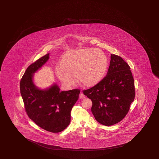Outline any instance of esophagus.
<instances>
[{"instance_id":"obj_1","label":"esophagus","mask_w":159,"mask_h":159,"mask_svg":"<svg viewBox=\"0 0 159 159\" xmlns=\"http://www.w3.org/2000/svg\"><path fill=\"white\" fill-rule=\"evenodd\" d=\"M79 97H80V99H82L86 98V96H85V95H84L82 93H80V96H79Z\"/></svg>"}]
</instances>
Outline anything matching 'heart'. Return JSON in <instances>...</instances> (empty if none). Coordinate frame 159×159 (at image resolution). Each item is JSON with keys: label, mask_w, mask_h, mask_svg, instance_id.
<instances>
[{"label": "heart", "mask_w": 159, "mask_h": 159, "mask_svg": "<svg viewBox=\"0 0 159 159\" xmlns=\"http://www.w3.org/2000/svg\"><path fill=\"white\" fill-rule=\"evenodd\" d=\"M55 71L64 84H75V77L86 86L97 84L105 75L107 58L103 52L97 49H84L75 51L69 54L64 62Z\"/></svg>", "instance_id": "obj_1"}]
</instances>
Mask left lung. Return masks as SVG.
Instances as JSON below:
<instances>
[{"label": "left lung", "instance_id": "obj_1", "mask_svg": "<svg viewBox=\"0 0 159 159\" xmlns=\"http://www.w3.org/2000/svg\"><path fill=\"white\" fill-rule=\"evenodd\" d=\"M83 93L91 99V112L99 123L108 126L120 122L135 99L134 80L129 66L121 57L111 54L107 75Z\"/></svg>", "mask_w": 159, "mask_h": 159}]
</instances>
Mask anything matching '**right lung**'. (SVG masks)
<instances>
[{"label": "right lung", "instance_id": "add662e5", "mask_svg": "<svg viewBox=\"0 0 159 159\" xmlns=\"http://www.w3.org/2000/svg\"><path fill=\"white\" fill-rule=\"evenodd\" d=\"M45 55L30 64L23 75L20 83L21 95L28 117L37 125L53 133L62 131L70 122V112L80 93L78 89L61 91L56 84L40 90L34 85L33 76L48 60Z\"/></svg>", "mask_w": 159, "mask_h": 159}]
</instances>
